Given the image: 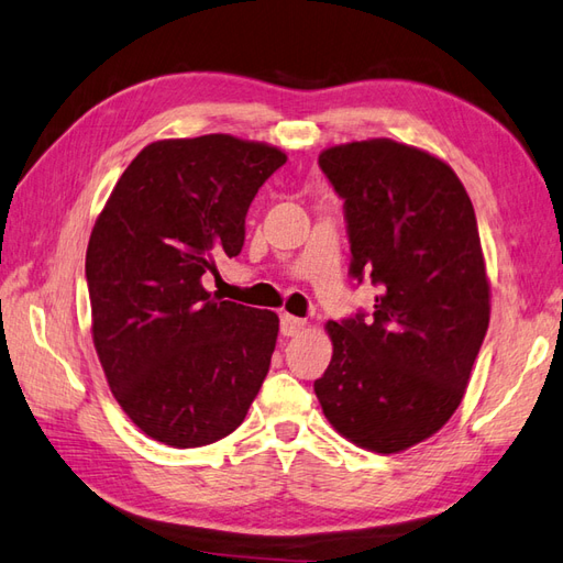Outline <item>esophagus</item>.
Returning <instances> with one entry per match:
<instances>
[{
  "mask_svg": "<svg viewBox=\"0 0 563 563\" xmlns=\"http://www.w3.org/2000/svg\"><path fill=\"white\" fill-rule=\"evenodd\" d=\"M305 329V319H297V317H292V313H283L280 317V333L283 335H297L299 331Z\"/></svg>",
  "mask_w": 563,
  "mask_h": 563,
  "instance_id": "esophagus-1",
  "label": "esophagus"
}]
</instances>
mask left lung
I'll return each instance as SVG.
<instances>
[{"label":"left lung","mask_w":563,"mask_h":563,"mask_svg":"<svg viewBox=\"0 0 563 563\" xmlns=\"http://www.w3.org/2000/svg\"><path fill=\"white\" fill-rule=\"evenodd\" d=\"M319 167L343 199L350 276L378 295L325 325L333 357L313 390L345 439L398 453L449 422L485 341L475 208L446 163L390 139L333 146Z\"/></svg>","instance_id":"1"}]
</instances>
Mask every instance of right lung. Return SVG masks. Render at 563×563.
<instances>
[{"mask_svg":"<svg viewBox=\"0 0 563 563\" xmlns=\"http://www.w3.org/2000/svg\"><path fill=\"white\" fill-rule=\"evenodd\" d=\"M285 153L228 134L155 141L124 169L86 252L93 343L112 396L175 449L238 429L276 350L278 317L203 290L244 246V218Z\"/></svg>","mask_w":563,"mask_h":563,"instance_id":"1","label":"right lung"}]
</instances>
